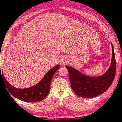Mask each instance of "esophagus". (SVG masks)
Listing matches in <instances>:
<instances>
[{"mask_svg":"<svg viewBox=\"0 0 122 122\" xmlns=\"http://www.w3.org/2000/svg\"><path fill=\"white\" fill-rule=\"evenodd\" d=\"M60 63H61V65H65L66 63V61L65 60H62V61H61Z\"/></svg>","mask_w":122,"mask_h":122,"instance_id":"esophagus-1","label":"esophagus"}]
</instances>
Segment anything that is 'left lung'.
<instances>
[{
	"label": "left lung",
	"mask_w": 122,
	"mask_h": 122,
	"mask_svg": "<svg viewBox=\"0 0 122 122\" xmlns=\"http://www.w3.org/2000/svg\"><path fill=\"white\" fill-rule=\"evenodd\" d=\"M112 45V59L109 67L103 75L95 77L87 76L70 66L68 69L71 89L77 95L83 98H93L105 92L112 84L116 72V61Z\"/></svg>",
	"instance_id": "left-lung-1"
}]
</instances>
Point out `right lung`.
I'll return each instance as SVG.
<instances>
[{
  "label": "right lung",
  "mask_w": 122,
  "mask_h": 122,
  "mask_svg": "<svg viewBox=\"0 0 122 122\" xmlns=\"http://www.w3.org/2000/svg\"><path fill=\"white\" fill-rule=\"evenodd\" d=\"M59 65H57L52 68L47 72L39 82H38L35 86L26 89H18L11 86L6 80L3 73H1V70L0 78L3 76L2 79H4L5 86L8 90L10 95H12L14 97L25 102H37L43 100L47 97L50 90L52 79L55 73L59 68Z\"/></svg>",
  "instance_id": "right-lung-1"
}]
</instances>
